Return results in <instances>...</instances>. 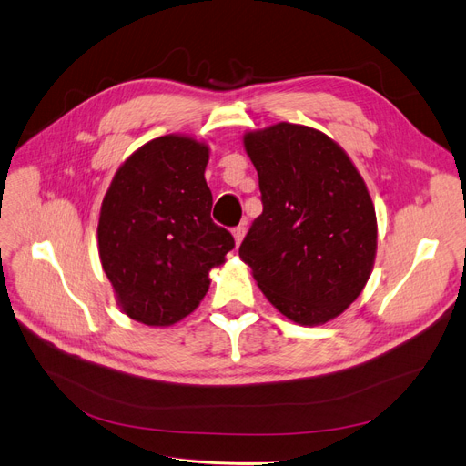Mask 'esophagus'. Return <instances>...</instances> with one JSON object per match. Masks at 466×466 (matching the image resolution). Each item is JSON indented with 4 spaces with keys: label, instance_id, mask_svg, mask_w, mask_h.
Listing matches in <instances>:
<instances>
[{
    "label": "esophagus",
    "instance_id": "34e87169",
    "mask_svg": "<svg viewBox=\"0 0 466 466\" xmlns=\"http://www.w3.org/2000/svg\"><path fill=\"white\" fill-rule=\"evenodd\" d=\"M232 236H234V241H236V248L244 241V236H246V227H236L232 230Z\"/></svg>",
    "mask_w": 466,
    "mask_h": 466
}]
</instances>
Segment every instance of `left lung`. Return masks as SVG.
<instances>
[{"mask_svg":"<svg viewBox=\"0 0 466 466\" xmlns=\"http://www.w3.org/2000/svg\"><path fill=\"white\" fill-rule=\"evenodd\" d=\"M262 213L239 246L258 289L299 326L345 312L371 276L377 215L349 154L326 133L279 124L248 131Z\"/></svg>","mask_w":466,"mask_h":466,"instance_id":"left-lung-1","label":"left lung"}]
</instances>
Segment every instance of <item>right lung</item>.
<instances>
[{
    "mask_svg": "<svg viewBox=\"0 0 466 466\" xmlns=\"http://www.w3.org/2000/svg\"><path fill=\"white\" fill-rule=\"evenodd\" d=\"M209 147L164 135L116 171L98 215V257L116 302L131 319L167 328L192 314L225 265L234 238L211 220Z\"/></svg>",
    "mask_w": 466,
    "mask_h": 466,
    "instance_id": "obj_1",
    "label": "right lung"
}]
</instances>
